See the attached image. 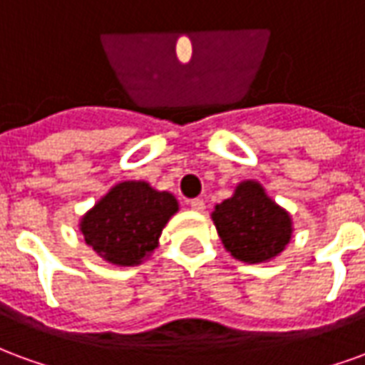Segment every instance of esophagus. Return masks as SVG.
Segmentation results:
<instances>
[{"instance_id":"1","label":"esophagus","mask_w":365,"mask_h":365,"mask_svg":"<svg viewBox=\"0 0 365 365\" xmlns=\"http://www.w3.org/2000/svg\"><path fill=\"white\" fill-rule=\"evenodd\" d=\"M190 207L193 209V211H203V209H205V201H203V199H199V197L191 199Z\"/></svg>"}]
</instances>
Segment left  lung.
<instances>
[{"mask_svg":"<svg viewBox=\"0 0 365 365\" xmlns=\"http://www.w3.org/2000/svg\"><path fill=\"white\" fill-rule=\"evenodd\" d=\"M213 222L225 248L248 264L272 260L291 238V217L256 182H242L215 207Z\"/></svg>","mask_w":365,"mask_h":365,"instance_id":"obj_1","label":"left lung"}]
</instances>
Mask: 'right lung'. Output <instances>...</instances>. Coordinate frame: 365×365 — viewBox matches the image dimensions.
Returning a JSON list of instances; mask_svg holds the SVG:
<instances>
[{"mask_svg": "<svg viewBox=\"0 0 365 365\" xmlns=\"http://www.w3.org/2000/svg\"><path fill=\"white\" fill-rule=\"evenodd\" d=\"M175 211L172 193L152 190L146 182H123L88 211L80 229L101 258L135 266L158 246L162 229Z\"/></svg>", "mask_w": 365, "mask_h": 365, "instance_id": "add662e5", "label": "right lung"}]
</instances>
